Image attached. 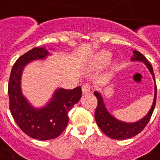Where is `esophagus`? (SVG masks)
Returning a JSON list of instances; mask_svg holds the SVG:
<instances>
[{"mask_svg": "<svg viewBox=\"0 0 160 160\" xmlns=\"http://www.w3.org/2000/svg\"><path fill=\"white\" fill-rule=\"evenodd\" d=\"M91 90V87L89 84H84L82 86V92L83 94H87V93H89Z\"/></svg>", "mask_w": 160, "mask_h": 160, "instance_id": "esophagus-1", "label": "esophagus"}]
</instances>
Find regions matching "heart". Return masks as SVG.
<instances>
[{"label": "heart", "mask_w": 160, "mask_h": 160, "mask_svg": "<svg viewBox=\"0 0 160 160\" xmlns=\"http://www.w3.org/2000/svg\"><path fill=\"white\" fill-rule=\"evenodd\" d=\"M112 58V54L106 51V50H102L101 52H99L96 56L95 58V63L98 65V66H101V65H105L107 64L108 62L111 60Z\"/></svg>", "instance_id": "obj_1"}]
</instances>
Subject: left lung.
<instances>
[{
    "label": "left lung",
    "instance_id": "left-lung-1",
    "mask_svg": "<svg viewBox=\"0 0 160 160\" xmlns=\"http://www.w3.org/2000/svg\"><path fill=\"white\" fill-rule=\"evenodd\" d=\"M131 60L132 61H140V62L145 63L147 68L152 73L153 80H155V75L153 72L152 64L147 61V59L142 54H141L137 50H135L134 57L131 58ZM94 94L97 98V106L96 109V112H95V118H96V121H97L98 127L100 128V129L102 130L103 134H105L110 138L116 139V140H125V139L132 138L135 135H138L141 131L143 130L146 125L150 121L155 105H156L157 86H156V82H155L154 100H153V103H152L151 110L143 118H141L140 120H138L136 122H134V123H127V122L120 121V120L114 118L107 111L100 93L96 91Z\"/></svg>",
    "mask_w": 160,
    "mask_h": 160
}]
</instances>
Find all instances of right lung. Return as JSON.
<instances>
[{
  "mask_svg": "<svg viewBox=\"0 0 160 160\" xmlns=\"http://www.w3.org/2000/svg\"><path fill=\"white\" fill-rule=\"evenodd\" d=\"M49 53L44 48H33L21 56L13 65L8 93L9 110L16 123L25 134L37 140H50L63 133L69 121L68 112L80 101L81 88H58L46 106L32 107L21 91V75L25 65L32 60L44 59Z\"/></svg>",
  "mask_w": 160,
  "mask_h": 160,
  "instance_id": "1",
  "label": "right lung"
}]
</instances>
